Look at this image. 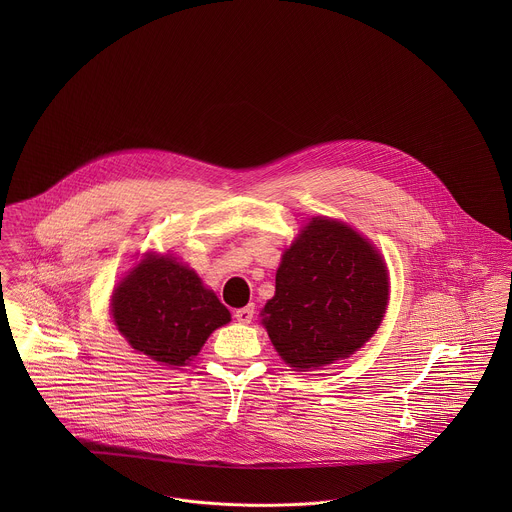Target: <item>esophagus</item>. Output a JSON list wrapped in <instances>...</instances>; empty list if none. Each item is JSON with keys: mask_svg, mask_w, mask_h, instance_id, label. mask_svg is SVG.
I'll return each mask as SVG.
<instances>
[{"mask_svg": "<svg viewBox=\"0 0 512 512\" xmlns=\"http://www.w3.org/2000/svg\"><path fill=\"white\" fill-rule=\"evenodd\" d=\"M234 317H236L238 323L248 325V323L254 319V307H252V305H246V307H242V309H236V311H234Z\"/></svg>", "mask_w": 512, "mask_h": 512, "instance_id": "esophagus-1", "label": "esophagus"}]
</instances>
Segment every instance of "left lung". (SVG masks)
<instances>
[{"label": "left lung", "instance_id": "8db88e82", "mask_svg": "<svg viewBox=\"0 0 512 512\" xmlns=\"http://www.w3.org/2000/svg\"><path fill=\"white\" fill-rule=\"evenodd\" d=\"M386 303L388 274L374 246L343 222L313 219L282 258L262 323L280 357L309 370L359 351Z\"/></svg>", "mask_w": 512, "mask_h": 512}]
</instances>
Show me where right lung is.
I'll return each instance as SVG.
<instances>
[{
  "instance_id": "right-lung-1",
  "label": "right lung",
  "mask_w": 512,
  "mask_h": 512,
  "mask_svg": "<svg viewBox=\"0 0 512 512\" xmlns=\"http://www.w3.org/2000/svg\"><path fill=\"white\" fill-rule=\"evenodd\" d=\"M112 315L128 343L157 363L183 366L230 321L219 297L169 256L147 254L116 288Z\"/></svg>"
}]
</instances>
